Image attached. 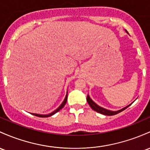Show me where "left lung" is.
<instances>
[{
	"instance_id": "obj_1",
	"label": "left lung",
	"mask_w": 150,
	"mask_h": 150,
	"mask_svg": "<svg viewBox=\"0 0 150 150\" xmlns=\"http://www.w3.org/2000/svg\"><path fill=\"white\" fill-rule=\"evenodd\" d=\"M87 101H88V104L90 105V108H91L93 110L98 112L100 113V114H103L105 115H109V116H110V115H115L116 114H118V113L121 112L122 111L125 110L126 108H127L128 107L130 106L131 105V104L127 105V106L125 107V108H122V109H121L120 110H117V111H111V110L105 109V108H102V107H100V106H99V105H97L96 103H95V102H93V100L90 98V96H89L88 95V96H87Z\"/></svg>"
}]
</instances>
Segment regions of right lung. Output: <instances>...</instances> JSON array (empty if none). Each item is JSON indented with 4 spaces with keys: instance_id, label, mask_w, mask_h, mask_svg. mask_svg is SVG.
Listing matches in <instances>:
<instances>
[{
    "instance_id": "1",
    "label": "right lung",
    "mask_w": 150,
    "mask_h": 150,
    "mask_svg": "<svg viewBox=\"0 0 150 150\" xmlns=\"http://www.w3.org/2000/svg\"><path fill=\"white\" fill-rule=\"evenodd\" d=\"M67 93L66 96H65V100H64V101L62 102V104L60 105V106H59L58 108H57V109L55 110V111L52 112H51V113H50V114H48V115H39V114H35V113H31V114L33 115H35V116L40 117H50V116H52V115H55V113L57 112H58V111H60V110H61L62 108H63L64 106H65V105L66 104V103H67Z\"/></svg>"
}]
</instances>
